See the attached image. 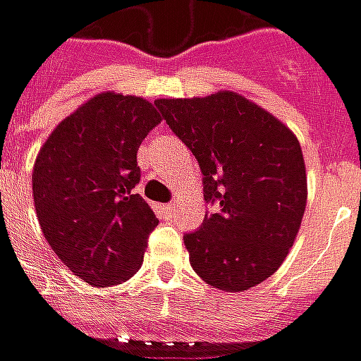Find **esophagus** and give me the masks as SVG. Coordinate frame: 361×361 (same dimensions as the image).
Listing matches in <instances>:
<instances>
[{"label": "esophagus", "mask_w": 361, "mask_h": 361, "mask_svg": "<svg viewBox=\"0 0 361 361\" xmlns=\"http://www.w3.org/2000/svg\"><path fill=\"white\" fill-rule=\"evenodd\" d=\"M160 212L166 214V216H173L176 214V204L168 203V204H160Z\"/></svg>", "instance_id": "34e87169"}]
</instances>
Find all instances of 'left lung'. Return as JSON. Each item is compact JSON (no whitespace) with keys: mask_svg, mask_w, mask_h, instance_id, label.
Instances as JSON below:
<instances>
[{"mask_svg":"<svg viewBox=\"0 0 361 361\" xmlns=\"http://www.w3.org/2000/svg\"><path fill=\"white\" fill-rule=\"evenodd\" d=\"M154 104L195 154L204 201L220 203L183 235L193 271L224 292L257 286L279 271L302 226L307 176L298 137L234 90Z\"/></svg>","mask_w":361,"mask_h":361,"instance_id":"1","label":"left lung"}]
</instances>
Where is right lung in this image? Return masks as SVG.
<instances>
[{"label":"right lung","mask_w":361,"mask_h":361,"mask_svg":"<svg viewBox=\"0 0 361 361\" xmlns=\"http://www.w3.org/2000/svg\"><path fill=\"white\" fill-rule=\"evenodd\" d=\"M160 119L141 96L100 92L69 114L36 157L32 197L44 238L92 286L121 284L142 265L158 219L133 193L137 150Z\"/></svg>","instance_id":"right-lung-1"}]
</instances>
